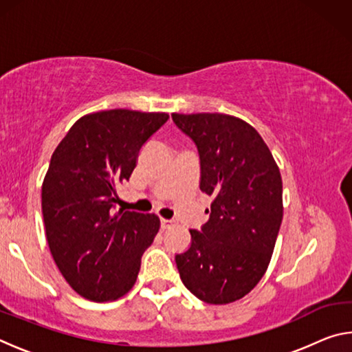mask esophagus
<instances>
[{"label":"esophagus","mask_w":352,"mask_h":352,"mask_svg":"<svg viewBox=\"0 0 352 352\" xmlns=\"http://www.w3.org/2000/svg\"><path fill=\"white\" fill-rule=\"evenodd\" d=\"M170 225H172V220H168V219H162V230L169 228Z\"/></svg>","instance_id":"1"}]
</instances>
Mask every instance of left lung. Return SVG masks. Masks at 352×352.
Listing matches in <instances>:
<instances>
[{
	"label": "left lung",
	"mask_w": 352,
	"mask_h": 352,
	"mask_svg": "<svg viewBox=\"0 0 352 352\" xmlns=\"http://www.w3.org/2000/svg\"><path fill=\"white\" fill-rule=\"evenodd\" d=\"M200 155L201 192L210 220L190 230L188 252L175 256L186 289L210 305L250 294L270 264L283 222V180L269 146L241 118L223 113H172Z\"/></svg>",
	"instance_id": "1"
}]
</instances>
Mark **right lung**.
Instances as JSON below:
<instances>
[{
    "label": "right lung",
    "mask_w": 352,
    "mask_h": 352,
    "mask_svg": "<svg viewBox=\"0 0 352 352\" xmlns=\"http://www.w3.org/2000/svg\"><path fill=\"white\" fill-rule=\"evenodd\" d=\"M168 119L163 111L129 109L88 113L52 153L41 184L47 245L65 281L87 300L115 301L136 283L160 217L113 212L116 186L129 180L140 148Z\"/></svg>",
    "instance_id": "add662e5"
}]
</instances>
